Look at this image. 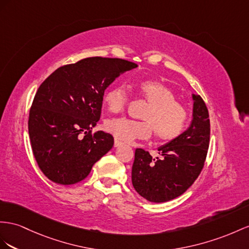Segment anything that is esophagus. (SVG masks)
Returning <instances> with one entry per match:
<instances>
[{
	"label": "esophagus",
	"mask_w": 249,
	"mask_h": 249,
	"mask_svg": "<svg viewBox=\"0 0 249 249\" xmlns=\"http://www.w3.org/2000/svg\"><path fill=\"white\" fill-rule=\"evenodd\" d=\"M120 145H122V142L119 141L118 139H114V147H118Z\"/></svg>",
	"instance_id": "34e87169"
}]
</instances>
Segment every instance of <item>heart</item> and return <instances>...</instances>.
<instances>
[{
	"instance_id": "obj_1",
	"label": "heart",
	"mask_w": 249,
	"mask_h": 249,
	"mask_svg": "<svg viewBox=\"0 0 249 249\" xmlns=\"http://www.w3.org/2000/svg\"><path fill=\"white\" fill-rule=\"evenodd\" d=\"M136 90L140 98L148 103L141 116L144 121L112 119L106 123V129L125 142L148 139L152 130L160 142H170L180 137L187 124L188 111L176 100L174 91L156 80L139 82ZM103 100L108 110L119 113L128 105L129 97L123 85H114L107 89Z\"/></svg>"
}]
</instances>
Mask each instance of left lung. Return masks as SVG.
Segmentation results:
<instances>
[{"mask_svg": "<svg viewBox=\"0 0 249 249\" xmlns=\"http://www.w3.org/2000/svg\"><path fill=\"white\" fill-rule=\"evenodd\" d=\"M193 121L186 131L159 147L162 158L152 159L137 148L131 170L132 185L146 200L167 202L181 196L199 177L209 147L210 122L206 104L193 94Z\"/></svg>", "mask_w": 249, "mask_h": 249, "instance_id": "1", "label": "left lung"}]
</instances>
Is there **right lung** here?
<instances>
[{"label":"right lung","instance_id":"1","mask_svg":"<svg viewBox=\"0 0 249 249\" xmlns=\"http://www.w3.org/2000/svg\"><path fill=\"white\" fill-rule=\"evenodd\" d=\"M136 67L122 59L91 56L58 68L40 85L28 132L36 161L50 181L70 185L84 180L112 148L110 133L92 128L101 117L105 89Z\"/></svg>","mask_w":249,"mask_h":249}]
</instances>
